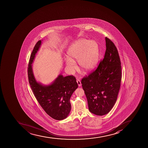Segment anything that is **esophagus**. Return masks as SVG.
Returning a JSON list of instances; mask_svg holds the SVG:
<instances>
[{"label": "esophagus", "mask_w": 148, "mask_h": 148, "mask_svg": "<svg viewBox=\"0 0 148 148\" xmlns=\"http://www.w3.org/2000/svg\"><path fill=\"white\" fill-rule=\"evenodd\" d=\"M77 84H78V86H81V82H80V80L79 79H77Z\"/></svg>", "instance_id": "obj_1"}]
</instances>
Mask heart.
Here are the masks:
<instances>
[{
    "instance_id": "heart-1",
    "label": "heart",
    "mask_w": 148,
    "mask_h": 148,
    "mask_svg": "<svg viewBox=\"0 0 148 148\" xmlns=\"http://www.w3.org/2000/svg\"><path fill=\"white\" fill-rule=\"evenodd\" d=\"M69 58L65 59L66 66L71 73L77 69L75 61L77 60L79 66L86 71H91L98 63L99 49L98 43L94 40L80 39L69 47L68 51Z\"/></svg>"
}]
</instances>
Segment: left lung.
Here are the masks:
<instances>
[{
	"label": "left lung",
	"instance_id": "1",
	"mask_svg": "<svg viewBox=\"0 0 148 148\" xmlns=\"http://www.w3.org/2000/svg\"><path fill=\"white\" fill-rule=\"evenodd\" d=\"M105 56L95 71L81 80L89 110L97 115L108 114L115 104L120 88L122 68L116 47L106 37Z\"/></svg>",
	"mask_w": 148,
	"mask_h": 148
}]
</instances>
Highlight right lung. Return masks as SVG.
<instances>
[{
  "label": "right lung",
  "mask_w": 148,
  "mask_h": 148,
  "mask_svg": "<svg viewBox=\"0 0 148 148\" xmlns=\"http://www.w3.org/2000/svg\"><path fill=\"white\" fill-rule=\"evenodd\" d=\"M41 43L42 41L40 40L36 43L29 60L28 67L29 84L37 100L45 112L53 119L62 120L69 114L71 110L69 100L78 85L76 78L72 75L63 77L59 75L49 85H42L37 82L32 64Z\"/></svg>",
  "instance_id": "add662e5"
}]
</instances>
